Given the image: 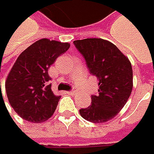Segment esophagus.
<instances>
[{
    "label": "esophagus",
    "instance_id": "1",
    "mask_svg": "<svg viewBox=\"0 0 154 154\" xmlns=\"http://www.w3.org/2000/svg\"><path fill=\"white\" fill-rule=\"evenodd\" d=\"M75 91H68L67 93H68V94H71V95H73V94H75Z\"/></svg>",
    "mask_w": 154,
    "mask_h": 154
}]
</instances>
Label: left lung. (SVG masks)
Listing matches in <instances>:
<instances>
[{"label": "left lung", "instance_id": "left-lung-1", "mask_svg": "<svg viewBox=\"0 0 154 154\" xmlns=\"http://www.w3.org/2000/svg\"><path fill=\"white\" fill-rule=\"evenodd\" d=\"M90 72L99 81V94L91 96V105L79 110L92 123H105L125 106L133 88V71L128 58L112 42L103 38L75 40Z\"/></svg>", "mask_w": 154, "mask_h": 154}]
</instances>
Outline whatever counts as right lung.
Segmentation results:
<instances>
[{
  "label": "right lung",
  "mask_w": 154,
  "mask_h": 154,
  "mask_svg": "<svg viewBox=\"0 0 154 154\" xmlns=\"http://www.w3.org/2000/svg\"><path fill=\"white\" fill-rule=\"evenodd\" d=\"M69 47L68 42L41 38L17 57L7 75L5 90L11 106L21 118L41 123L54 115L61 96L52 92L48 70Z\"/></svg>",
  "instance_id": "add662e5"
}]
</instances>
